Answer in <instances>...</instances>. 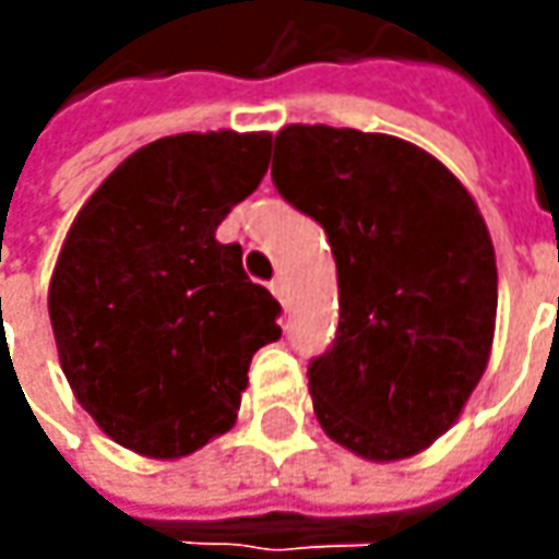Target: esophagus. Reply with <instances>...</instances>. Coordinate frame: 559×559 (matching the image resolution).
I'll list each match as a JSON object with an SVG mask.
<instances>
[{"instance_id": "1", "label": "esophagus", "mask_w": 559, "mask_h": 559, "mask_svg": "<svg viewBox=\"0 0 559 559\" xmlns=\"http://www.w3.org/2000/svg\"><path fill=\"white\" fill-rule=\"evenodd\" d=\"M270 292L276 295V301H280V305H289V286H286V280H283V276H276V280L270 283Z\"/></svg>"}]
</instances>
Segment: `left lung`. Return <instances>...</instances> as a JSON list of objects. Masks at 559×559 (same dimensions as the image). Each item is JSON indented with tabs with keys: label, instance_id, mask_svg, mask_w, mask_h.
Returning <instances> with one entry per match:
<instances>
[{
	"label": "left lung",
	"instance_id": "1",
	"mask_svg": "<svg viewBox=\"0 0 559 559\" xmlns=\"http://www.w3.org/2000/svg\"><path fill=\"white\" fill-rule=\"evenodd\" d=\"M270 177L335 258L338 333L308 367L313 414L357 457H414L457 423L491 355L498 267L479 207L414 142L326 123L283 127Z\"/></svg>",
	"mask_w": 559,
	"mask_h": 559
}]
</instances>
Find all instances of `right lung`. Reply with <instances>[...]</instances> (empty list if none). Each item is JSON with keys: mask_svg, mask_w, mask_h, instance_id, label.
Wrapping results in <instances>:
<instances>
[{"mask_svg": "<svg viewBox=\"0 0 559 559\" xmlns=\"http://www.w3.org/2000/svg\"><path fill=\"white\" fill-rule=\"evenodd\" d=\"M270 133H177L136 148L80 207L49 283L58 360L123 448L177 461L236 423L280 301L217 242L264 180Z\"/></svg>", "mask_w": 559, "mask_h": 559, "instance_id": "1", "label": "right lung"}]
</instances>
